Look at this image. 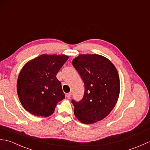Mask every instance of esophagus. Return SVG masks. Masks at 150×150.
I'll return each mask as SVG.
<instances>
[{
	"instance_id": "1",
	"label": "esophagus",
	"mask_w": 150,
	"mask_h": 150,
	"mask_svg": "<svg viewBox=\"0 0 150 150\" xmlns=\"http://www.w3.org/2000/svg\"><path fill=\"white\" fill-rule=\"evenodd\" d=\"M71 96H72V93H71V92H69V93H67V94H66V97H68V98H71Z\"/></svg>"
}]
</instances>
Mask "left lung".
<instances>
[{
    "mask_svg": "<svg viewBox=\"0 0 150 150\" xmlns=\"http://www.w3.org/2000/svg\"><path fill=\"white\" fill-rule=\"evenodd\" d=\"M72 64L85 87L82 99L71 100L75 117L86 124L103 120L113 109L119 96L120 80L116 68L106 57L96 54L79 55Z\"/></svg>",
    "mask_w": 150,
    "mask_h": 150,
    "instance_id": "obj_1",
    "label": "left lung"
}]
</instances>
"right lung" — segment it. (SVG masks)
I'll list each match as a JSON object with an SVG mask.
<instances>
[{"instance_id":"right-lung-1","label":"right lung","mask_w":150,"mask_h":150,"mask_svg":"<svg viewBox=\"0 0 150 150\" xmlns=\"http://www.w3.org/2000/svg\"><path fill=\"white\" fill-rule=\"evenodd\" d=\"M68 56L42 55L30 60L18 75L17 90L22 106L33 115H52L58 102L65 98L56 75Z\"/></svg>"}]
</instances>
